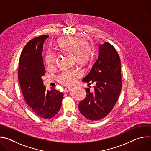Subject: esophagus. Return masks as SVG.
<instances>
[{
    "label": "esophagus",
    "instance_id": "34e87169",
    "mask_svg": "<svg viewBox=\"0 0 151 151\" xmlns=\"http://www.w3.org/2000/svg\"><path fill=\"white\" fill-rule=\"evenodd\" d=\"M70 90H71V88H70V87H66L65 88H64V92H68V91H69Z\"/></svg>",
    "mask_w": 151,
    "mask_h": 151
}]
</instances>
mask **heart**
Returning <instances> with one entry per match:
<instances>
[{
	"label": "heart",
	"mask_w": 151,
	"mask_h": 151,
	"mask_svg": "<svg viewBox=\"0 0 151 151\" xmlns=\"http://www.w3.org/2000/svg\"><path fill=\"white\" fill-rule=\"evenodd\" d=\"M58 48L62 52L72 54L73 61L79 65H84L91 59L93 50L89 43L78 37L66 36L57 40ZM45 63L49 68H52L55 63V55L48 51L45 55ZM81 75V73L76 69L64 70L57 77L58 81L63 85H70L75 79Z\"/></svg>",
	"instance_id": "1"
}]
</instances>
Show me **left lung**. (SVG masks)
Segmentation results:
<instances>
[{
	"mask_svg": "<svg viewBox=\"0 0 151 151\" xmlns=\"http://www.w3.org/2000/svg\"><path fill=\"white\" fill-rule=\"evenodd\" d=\"M82 81L95 86L93 92L85 88L86 96L78 106L81 114L91 121L103 119L113 109L122 88L120 58L109 42L99 45L98 57Z\"/></svg>",
	"mask_w": 151,
	"mask_h": 151,
	"instance_id": "8db88e82",
	"label": "left lung"
}]
</instances>
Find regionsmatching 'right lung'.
<instances>
[{
	"mask_svg": "<svg viewBox=\"0 0 151 151\" xmlns=\"http://www.w3.org/2000/svg\"><path fill=\"white\" fill-rule=\"evenodd\" d=\"M49 37L41 35L28 42L21 52L18 70V81L24 100L33 112L42 118L55 116L61 106L63 93L52 90L48 91L43 85L42 77L45 69L42 56L43 45Z\"/></svg>",
	"mask_w": 151,
	"mask_h": 151,
	"instance_id": "right-lung-1",
	"label": "right lung"
}]
</instances>
